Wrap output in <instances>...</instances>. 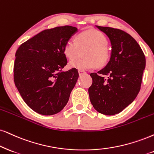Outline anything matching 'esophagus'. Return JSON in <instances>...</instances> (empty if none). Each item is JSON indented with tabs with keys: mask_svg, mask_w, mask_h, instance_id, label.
<instances>
[{
	"mask_svg": "<svg viewBox=\"0 0 154 154\" xmlns=\"http://www.w3.org/2000/svg\"><path fill=\"white\" fill-rule=\"evenodd\" d=\"M78 72H79V76L82 75H84V74L86 73V72H84V71H81V70H79V71H78Z\"/></svg>",
	"mask_w": 154,
	"mask_h": 154,
	"instance_id": "34e87169",
	"label": "esophagus"
}]
</instances>
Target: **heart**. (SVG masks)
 Returning a JSON list of instances; mask_svg holds the SVG:
<instances>
[{
    "label": "heart",
    "mask_w": 154,
    "mask_h": 154,
    "mask_svg": "<svg viewBox=\"0 0 154 154\" xmlns=\"http://www.w3.org/2000/svg\"><path fill=\"white\" fill-rule=\"evenodd\" d=\"M108 40L102 32L89 29L79 32L76 40H67L63 47V53L68 59H74L79 54L80 49L87 48L83 52L82 59L74 60L69 63V68L85 71L98 67H104L109 61L111 52L107 47Z\"/></svg>",
    "instance_id": "1"
}]
</instances>
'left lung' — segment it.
I'll return each instance as SVG.
<instances>
[{
  "label": "left lung",
  "mask_w": 154,
  "mask_h": 154,
  "mask_svg": "<svg viewBox=\"0 0 154 154\" xmlns=\"http://www.w3.org/2000/svg\"><path fill=\"white\" fill-rule=\"evenodd\" d=\"M96 27L109 39L112 52L107 65L97 73L90 74L92 85L88 89L89 100L98 112L114 115L131 104L139 94L146 58L129 34L119 29Z\"/></svg>",
  "instance_id": "8db88e82"
}]
</instances>
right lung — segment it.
<instances>
[{
	"label": "right lung",
	"mask_w": 154,
	"mask_h": 154,
	"mask_svg": "<svg viewBox=\"0 0 154 154\" xmlns=\"http://www.w3.org/2000/svg\"><path fill=\"white\" fill-rule=\"evenodd\" d=\"M77 32L69 25L45 30L17 50L15 85L26 104L38 114H57L69 100L79 73L73 68L62 72L67 63L63 47Z\"/></svg>",
	"instance_id": "obj_1"
}]
</instances>
